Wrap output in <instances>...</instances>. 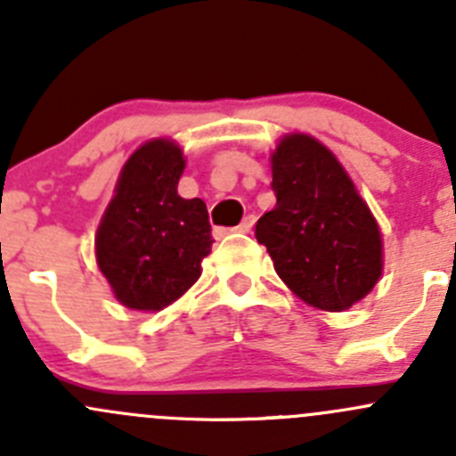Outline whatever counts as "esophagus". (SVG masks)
Segmentation results:
<instances>
[{"mask_svg": "<svg viewBox=\"0 0 456 456\" xmlns=\"http://www.w3.org/2000/svg\"><path fill=\"white\" fill-rule=\"evenodd\" d=\"M254 223H256V216L254 214L245 216V220H242V223L238 224V232H240V233H249L251 227H254Z\"/></svg>", "mask_w": 456, "mask_h": 456, "instance_id": "1", "label": "esophagus"}]
</instances>
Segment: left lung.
I'll return each mask as SVG.
<instances>
[{
    "instance_id": "obj_1",
    "label": "left lung",
    "mask_w": 456,
    "mask_h": 456,
    "mask_svg": "<svg viewBox=\"0 0 456 456\" xmlns=\"http://www.w3.org/2000/svg\"><path fill=\"white\" fill-rule=\"evenodd\" d=\"M275 207L256 224L275 273L306 305L344 311L370 293L384 269L381 232L333 151L289 134L271 154Z\"/></svg>"
}]
</instances>
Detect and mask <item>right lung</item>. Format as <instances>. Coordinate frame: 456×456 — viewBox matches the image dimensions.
Masks as SVG:
<instances>
[{
	"label": "right lung",
	"instance_id": "1",
	"mask_svg": "<svg viewBox=\"0 0 456 456\" xmlns=\"http://www.w3.org/2000/svg\"><path fill=\"white\" fill-rule=\"evenodd\" d=\"M183 150L169 139L141 145L123 165L94 238L96 265L123 306L160 311L200 278L211 224L200 199H181Z\"/></svg>",
	"mask_w": 456,
	"mask_h": 456
}]
</instances>
